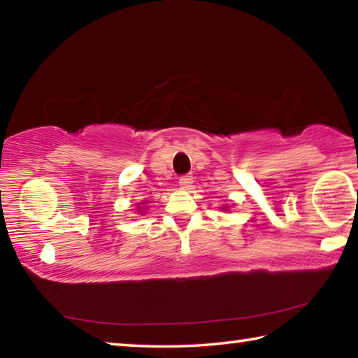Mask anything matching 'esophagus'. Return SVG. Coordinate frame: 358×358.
<instances>
[{
	"label": "esophagus",
	"instance_id": "obj_1",
	"mask_svg": "<svg viewBox=\"0 0 358 358\" xmlns=\"http://www.w3.org/2000/svg\"><path fill=\"white\" fill-rule=\"evenodd\" d=\"M192 177L191 175H185V177H181L180 178V186H181V189H191V186H192Z\"/></svg>",
	"mask_w": 358,
	"mask_h": 358
}]
</instances>
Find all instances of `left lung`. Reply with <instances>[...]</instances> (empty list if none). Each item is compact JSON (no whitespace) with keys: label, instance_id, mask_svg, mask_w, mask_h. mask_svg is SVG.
Here are the masks:
<instances>
[{"label":"left lung","instance_id":"obj_1","mask_svg":"<svg viewBox=\"0 0 358 358\" xmlns=\"http://www.w3.org/2000/svg\"><path fill=\"white\" fill-rule=\"evenodd\" d=\"M222 211H229V210H227V207H222Z\"/></svg>","mask_w":358,"mask_h":358}]
</instances>
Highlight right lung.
Segmentation results:
<instances>
[{"label":"right lung","mask_w":358,"mask_h":358,"mask_svg":"<svg viewBox=\"0 0 358 358\" xmlns=\"http://www.w3.org/2000/svg\"><path fill=\"white\" fill-rule=\"evenodd\" d=\"M145 203H147V201L142 202V205H145ZM145 208H148V207H138L137 211H138V213H141V215H143V213H145Z\"/></svg>","instance_id":"1"}]
</instances>
